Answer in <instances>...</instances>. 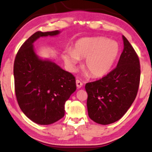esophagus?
Masks as SVG:
<instances>
[{"label": "esophagus", "instance_id": "34e87169", "mask_svg": "<svg viewBox=\"0 0 152 152\" xmlns=\"http://www.w3.org/2000/svg\"><path fill=\"white\" fill-rule=\"evenodd\" d=\"M76 86H77L78 88H81V87H82V86H83V83H82L79 80H76Z\"/></svg>", "mask_w": 152, "mask_h": 152}]
</instances>
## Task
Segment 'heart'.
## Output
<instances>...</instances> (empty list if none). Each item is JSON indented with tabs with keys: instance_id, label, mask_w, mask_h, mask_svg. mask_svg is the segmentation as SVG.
<instances>
[{
	"instance_id": "1",
	"label": "heart",
	"mask_w": 152,
	"mask_h": 152,
	"mask_svg": "<svg viewBox=\"0 0 152 152\" xmlns=\"http://www.w3.org/2000/svg\"><path fill=\"white\" fill-rule=\"evenodd\" d=\"M119 51L118 43L106 38H83L73 50L64 54V60L74 69L79 58H86L84 67L93 77H103L109 72Z\"/></svg>"
}]
</instances>
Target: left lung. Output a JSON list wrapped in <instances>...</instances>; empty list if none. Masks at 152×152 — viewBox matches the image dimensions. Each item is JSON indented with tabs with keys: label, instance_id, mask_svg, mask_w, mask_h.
I'll return each mask as SVG.
<instances>
[{
	"label": "left lung",
	"instance_id": "1",
	"mask_svg": "<svg viewBox=\"0 0 152 152\" xmlns=\"http://www.w3.org/2000/svg\"><path fill=\"white\" fill-rule=\"evenodd\" d=\"M122 37L124 50L116 67L101 79L85 86L88 116L100 124L119 120L133 104L139 89V57L126 37Z\"/></svg>",
	"mask_w": 152,
	"mask_h": 152
}]
</instances>
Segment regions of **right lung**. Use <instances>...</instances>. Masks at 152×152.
Listing matches in <instances>:
<instances>
[{"instance_id": "1", "label": "right lung", "mask_w": 152, "mask_h": 152, "mask_svg": "<svg viewBox=\"0 0 152 152\" xmlns=\"http://www.w3.org/2000/svg\"><path fill=\"white\" fill-rule=\"evenodd\" d=\"M60 31H37L23 43L13 66L15 92L21 111L29 119L41 125L58 121L65 114V103L76 89L71 73L49 60L36 55L33 43L43 36Z\"/></svg>"}]
</instances>
